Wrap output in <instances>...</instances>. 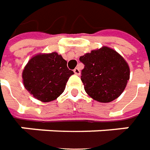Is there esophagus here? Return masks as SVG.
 Listing matches in <instances>:
<instances>
[{
    "instance_id": "esophagus-1",
    "label": "esophagus",
    "mask_w": 150,
    "mask_h": 150,
    "mask_svg": "<svg viewBox=\"0 0 150 150\" xmlns=\"http://www.w3.org/2000/svg\"><path fill=\"white\" fill-rule=\"evenodd\" d=\"M73 72L74 73L76 74V75H80V70H79V68H76L74 70H73Z\"/></svg>"
}]
</instances>
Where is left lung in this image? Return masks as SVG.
Returning a JSON list of instances; mask_svg holds the SVG:
<instances>
[{"instance_id":"1","label":"left lung","mask_w":150,"mask_h":150,"mask_svg":"<svg viewBox=\"0 0 150 150\" xmlns=\"http://www.w3.org/2000/svg\"><path fill=\"white\" fill-rule=\"evenodd\" d=\"M79 59L85 65L81 80L88 96L95 101L107 103L121 95L129 79V67L120 54L103 46Z\"/></svg>"}]
</instances>
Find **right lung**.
I'll return each instance as SVG.
<instances>
[{"label":"right lung","instance_id":"add662e5","mask_svg":"<svg viewBox=\"0 0 150 150\" xmlns=\"http://www.w3.org/2000/svg\"><path fill=\"white\" fill-rule=\"evenodd\" d=\"M73 74L62 55L53 52L33 56L23 69L22 79L25 89L35 98L49 102L63 93Z\"/></svg>","mask_w":150,"mask_h":150}]
</instances>
